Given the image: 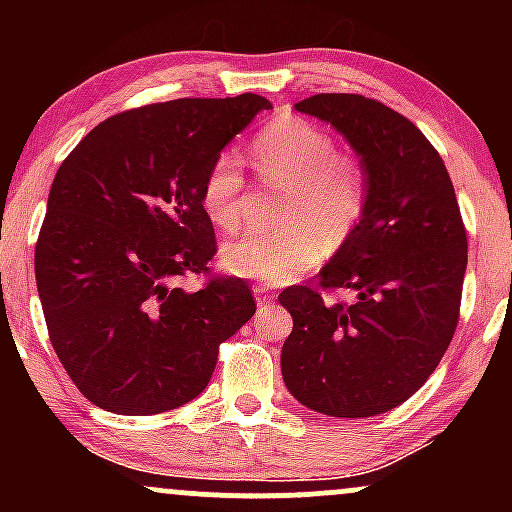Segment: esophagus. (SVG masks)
<instances>
[{"label": "esophagus", "mask_w": 512, "mask_h": 512, "mask_svg": "<svg viewBox=\"0 0 512 512\" xmlns=\"http://www.w3.org/2000/svg\"><path fill=\"white\" fill-rule=\"evenodd\" d=\"M252 293H255L257 305H269V303L274 301V293L269 291V289H264V286H255V289H252Z\"/></svg>", "instance_id": "34e87169"}]
</instances>
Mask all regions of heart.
<instances>
[{
    "instance_id": "heart-1",
    "label": "heart",
    "mask_w": 512,
    "mask_h": 512,
    "mask_svg": "<svg viewBox=\"0 0 512 512\" xmlns=\"http://www.w3.org/2000/svg\"><path fill=\"white\" fill-rule=\"evenodd\" d=\"M252 161L264 180L289 187L284 231H248L221 248V264L243 279L279 286L349 240L366 209V173L337 151L325 129L301 117H276L252 139ZM245 178L238 158H214L202 182V207L216 226L236 228Z\"/></svg>"
}]
</instances>
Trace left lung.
Segmentation results:
<instances>
[{
  "instance_id": "8db88e82",
  "label": "left lung",
  "mask_w": 512,
  "mask_h": 512,
  "mask_svg": "<svg viewBox=\"0 0 512 512\" xmlns=\"http://www.w3.org/2000/svg\"><path fill=\"white\" fill-rule=\"evenodd\" d=\"M296 110L342 134L368 197L354 233L320 269L322 289L356 301L325 303L308 286L281 291L293 317L281 375L303 407L366 419L407 402L448 351L467 233L443 158L407 117L356 93H317Z\"/></svg>"
}]
</instances>
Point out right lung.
<instances>
[{
  "label": "right lung",
  "instance_id": "obj_1",
  "mask_svg": "<svg viewBox=\"0 0 512 512\" xmlns=\"http://www.w3.org/2000/svg\"><path fill=\"white\" fill-rule=\"evenodd\" d=\"M267 98H178L93 127L52 180L35 281L57 358L88 402L149 416L202 395L219 344L255 315L250 286L207 272L202 182Z\"/></svg>",
  "mask_w": 512,
  "mask_h": 512
}]
</instances>
